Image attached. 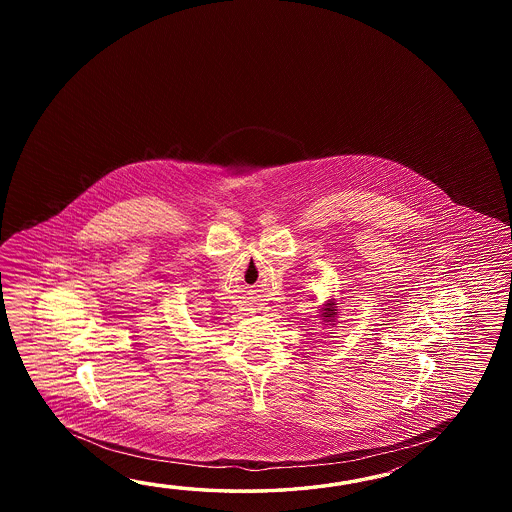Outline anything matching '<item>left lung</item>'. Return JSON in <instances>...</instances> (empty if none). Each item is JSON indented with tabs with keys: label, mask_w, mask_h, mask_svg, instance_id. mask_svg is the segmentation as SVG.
<instances>
[{
	"label": "left lung",
	"mask_w": 512,
	"mask_h": 512,
	"mask_svg": "<svg viewBox=\"0 0 512 512\" xmlns=\"http://www.w3.org/2000/svg\"><path fill=\"white\" fill-rule=\"evenodd\" d=\"M337 313V304L333 302V300H329L327 302L326 307H324V316H326V322H333V316Z\"/></svg>",
	"instance_id": "obj_1"
}]
</instances>
